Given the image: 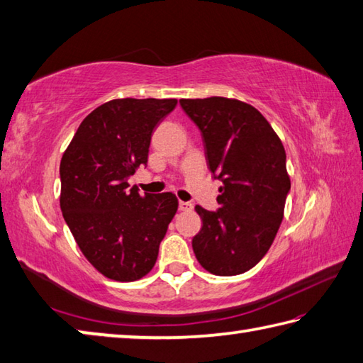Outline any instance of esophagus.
Here are the masks:
<instances>
[{
    "instance_id": "obj_1",
    "label": "esophagus",
    "mask_w": 363,
    "mask_h": 363,
    "mask_svg": "<svg viewBox=\"0 0 363 363\" xmlns=\"http://www.w3.org/2000/svg\"><path fill=\"white\" fill-rule=\"evenodd\" d=\"M194 206L189 201H179V211H190Z\"/></svg>"
}]
</instances>
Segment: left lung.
Returning a JSON list of instances; mask_svg holds the SVG:
<instances>
[{"mask_svg": "<svg viewBox=\"0 0 363 363\" xmlns=\"http://www.w3.org/2000/svg\"><path fill=\"white\" fill-rule=\"evenodd\" d=\"M201 132L206 160L220 187L217 211L196 206L203 220L191 240L206 271L230 277L250 271L271 248L291 190L286 152L267 119L226 97L181 99Z\"/></svg>", "mask_w": 363, "mask_h": 363, "instance_id": "obj_1", "label": "left lung"}]
</instances>
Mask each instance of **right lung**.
I'll return each mask as SVG.
<instances>
[{"instance_id":"add662e5","label":"right lung","mask_w":363,"mask_h":363,"mask_svg":"<svg viewBox=\"0 0 363 363\" xmlns=\"http://www.w3.org/2000/svg\"><path fill=\"white\" fill-rule=\"evenodd\" d=\"M176 99H115L83 119L60 165L61 211L84 257L106 279L133 281L157 261L177 211L172 191L140 195L127 179Z\"/></svg>"}]
</instances>
